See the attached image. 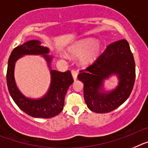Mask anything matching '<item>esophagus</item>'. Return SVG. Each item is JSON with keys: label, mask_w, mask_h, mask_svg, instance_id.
<instances>
[{"label": "esophagus", "mask_w": 148, "mask_h": 148, "mask_svg": "<svg viewBox=\"0 0 148 148\" xmlns=\"http://www.w3.org/2000/svg\"><path fill=\"white\" fill-rule=\"evenodd\" d=\"M71 74H72V77L73 78H74V79H77V72L76 71H71Z\"/></svg>", "instance_id": "1"}]
</instances>
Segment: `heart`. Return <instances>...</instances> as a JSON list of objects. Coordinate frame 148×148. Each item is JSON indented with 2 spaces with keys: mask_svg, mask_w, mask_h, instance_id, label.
I'll use <instances>...</instances> for the list:
<instances>
[{
  "mask_svg": "<svg viewBox=\"0 0 148 148\" xmlns=\"http://www.w3.org/2000/svg\"><path fill=\"white\" fill-rule=\"evenodd\" d=\"M103 45L101 42L92 38H83L76 42L67 49V54L71 58L78 59V65L80 67H87L92 65L101 55ZM67 58L65 55H63Z\"/></svg>",
  "mask_w": 148,
  "mask_h": 148,
  "instance_id": "obj_1",
  "label": "heart"
}]
</instances>
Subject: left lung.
<instances>
[{"mask_svg":"<svg viewBox=\"0 0 148 148\" xmlns=\"http://www.w3.org/2000/svg\"><path fill=\"white\" fill-rule=\"evenodd\" d=\"M112 75L117 77L118 85L106 90L105 80ZM77 78L83 83L85 102L90 110L106 113L123 104L130 95L136 78V65L127 41L110 44L92 65L79 71Z\"/></svg>","mask_w":148,"mask_h":148,"instance_id":"8db88e82","label":"left lung"}]
</instances>
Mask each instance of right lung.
Listing matches in <instances>:
<instances>
[{
  "label": "right lung",
  "mask_w": 148,
  "mask_h": 148,
  "mask_svg": "<svg viewBox=\"0 0 148 148\" xmlns=\"http://www.w3.org/2000/svg\"><path fill=\"white\" fill-rule=\"evenodd\" d=\"M50 49L42 45L38 40H30L18 46L12 51L8 60L6 83L9 92L14 102L21 110L33 118L50 119L59 115L64 106V100L69 86L74 82L70 71L60 72L51 68L53 56ZM26 55H40L47 62L51 74V83L48 92L39 99L26 97L17 88L14 79L16 62Z\"/></svg>",
  "instance_id": "right-lung-1"
}]
</instances>
